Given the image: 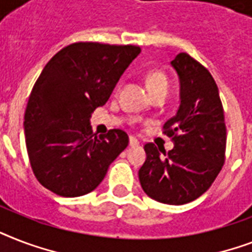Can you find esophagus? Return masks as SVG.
Wrapping results in <instances>:
<instances>
[{"label": "esophagus", "instance_id": "obj_1", "mask_svg": "<svg viewBox=\"0 0 252 252\" xmlns=\"http://www.w3.org/2000/svg\"><path fill=\"white\" fill-rule=\"evenodd\" d=\"M138 144H140V142H138L137 138L133 137V136H130V137H129V145L130 146H138Z\"/></svg>", "mask_w": 252, "mask_h": 252}]
</instances>
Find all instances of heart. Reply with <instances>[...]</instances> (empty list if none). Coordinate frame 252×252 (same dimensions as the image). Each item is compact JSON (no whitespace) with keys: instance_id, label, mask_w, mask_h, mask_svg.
I'll return each instance as SVG.
<instances>
[{"instance_id":"obj_1","label":"heart","mask_w":252,"mask_h":252,"mask_svg":"<svg viewBox=\"0 0 252 252\" xmlns=\"http://www.w3.org/2000/svg\"><path fill=\"white\" fill-rule=\"evenodd\" d=\"M146 82L152 93H157L159 90H167L168 89V77L165 72L154 69L150 70L146 76Z\"/></svg>"}]
</instances>
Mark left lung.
I'll list each match as a JSON object with an SVG mask.
<instances>
[{
	"label": "left lung",
	"mask_w": 252,
	"mask_h": 252,
	"mask_svg": "<svg viewBox=\"0 0 252 252\" xmlns=\"http://www.w3.org/2000/svg\"><path fill=\"white\" fill-rule=\"evenodd\" d=\"M180 80V106L163 124L174 149L153 142L144 146L138 171L146 195L159 203L182 205L201 196L225 163L226 126L219 87L204 65L187 53L171 61Z\"/></svg>",
	"instance_id": "1"
}]
</instances>
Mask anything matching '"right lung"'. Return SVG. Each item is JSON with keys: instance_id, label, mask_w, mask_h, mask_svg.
<instances>
[{"instance_id": "right-lung-1", "label": "right lung", "mask_w": 252, "mask_h": 252, "mask_svg": "<svg viewBox=\"0 0 252 252\" xmlns=\"http://www.w3.org/2000/svg\"><path fill=\"white\" fill-rule=\"evenodd\" d=\"M140 52L137 45L77 41L45 65L30 94L23 123L31 168L43 187L64 197L86 195L128 146L124 130L96 136L89 119L106 104Z\"/></svg>"}]
</instances>
